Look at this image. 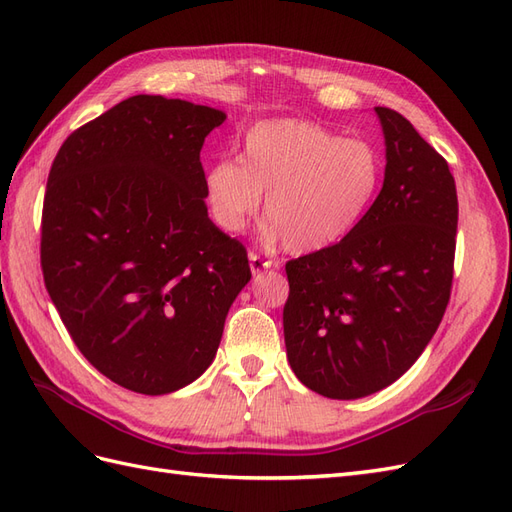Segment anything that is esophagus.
<instances>
[{"label": "esophagus", "mask_w": 512, "mask_h": 512, "mask_svg": "<svg viewBox=\"0 0 512 512\" xmlns=\"http://www.w3.org/2000/svg\"><path fill=\"white\" fill-rule=\"evenodd\" d=\"M277 265L273 260H265L262 256H258V254H250V269H252V273L254 275H260L262 271H269V269H275Z\"/></svg>", "instance_id": "obj_1"}]
</instances>
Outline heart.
<instances>
[{
	"mask_svg": "<svg viewBox=\"0 0 512 512\" xmlns=\"http://www.w3.org/2000/svg\"><path fill=\"white\" fill-rule=\"evenodd\" d=\"M384 162L361 138H342L305 119L258 121L243 134L239 160H218L205 173L215 224L237 235L265 196L267 241L290 254H316L359 226L382 185Z\"/></svg>",
	"mask_w": 512,
	"mask_h": 512,
	"instance_id": "b5f03b06",
	"label": "heart"
}]
</instances>
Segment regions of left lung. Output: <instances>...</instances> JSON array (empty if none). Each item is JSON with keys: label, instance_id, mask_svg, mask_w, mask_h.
<instances>
[{"label": "left lung", "instance_id": "1", "mask_svg": "<svg viewBox=\"0 0 512 512\" xmlns=\"http://www.w3.org/2000/svg\"><path fill=\"white\" fill-rule=\"evenodd\" d=\"M374 111L386 147L378 198L346 239L286 265L288 363L329 399L367 397L404 376L451 297L455 179L404 115Z\"/></svg>", "mask_w": 512, "mask_h": 512}]
</instances>
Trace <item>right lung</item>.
<instances>
[{
  "mask_svg": "<svg viewBox=\"0 0 512 512\" xmlns=\"http://www.w3.org/2000/svg\"><path fill=\"white\" fill-rule=\"evenodd\" d=\"M218 108L132 96L72 132L42 207L44 284L76 348L108 380L166 395L213 363L245 247L205 205L200 149Z\"/></svg>",
  "mask_w": 512,
  "mask_h": 512,
  "instance_id": "right-lung-1",
  "label": "right lung"
}]
</instances>
